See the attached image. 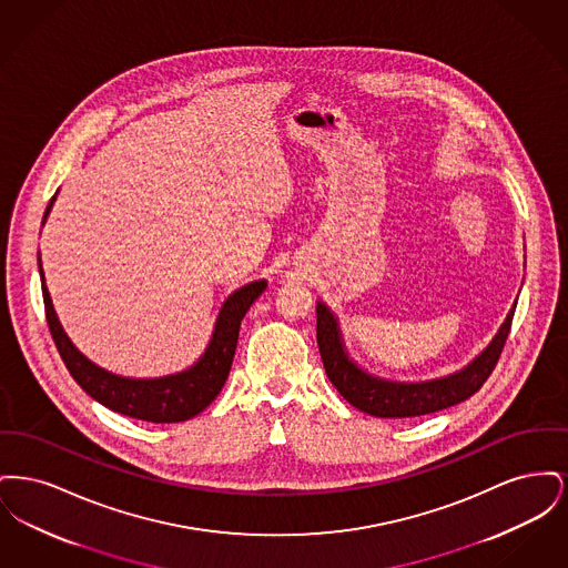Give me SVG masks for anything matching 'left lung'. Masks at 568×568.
<instances>
[{
	"mask_svg": "<svg viewBox=\"0 0 568 568\" xmlns=\"http://www.w3.org/2000/svg\"><path fill=\"white\" fill-rule=\"evenodd\" d=\"M514 313L515 306L496 338L487 345L486 352L473 359V364L456 375L424 383H394L359 371L343 349L338 324L322 302L317 304V345L325 375L349 405L375 417H417L458 405L481 389L505 349Z\"/></svg>",
	"mask_w": 568,
	"mask_h": 568,
	"instance_id": "1",
	"label": "left lung"
}]
</instances>
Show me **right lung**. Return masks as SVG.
I'll return each instance as SVG.
<instances>
[{"label": "right lung", "instance_id": "right-lung-1", "mask_svg": "<svg viewBox=\"0 0 568 568\" xmlns=\"http://www.w3.org/2000/svg\"><path fill=\"white\" fill-rule=\"evenodd\" d=\"M53 202L54 197L47 206L44 219L49 215ZM40 276H42L47 324L51 329L54 347L61 355L65 368L70 371V375L100 405L109 406L114 413L142 419V422H151V424L185 422L215 400L232 368L244 313L266 290V281H253L241 290H236L223 302L221 313L216 317L211 345L190 371L162 378H123L110 375L106 371L98 368L95 364H91L70 343V338L65 336L63 327L54 315L53 302L44 285L42 268H40Z\"/></svg>", "mask_w": 568, "mask_h": 568}]
</instances>
